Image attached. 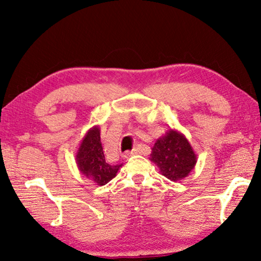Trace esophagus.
Segmentation results:
<instances>
[{"label": "esophagus", "mask_w": 261, "mask_h": 261, "mask_svg": "<svg viewBox=\"0 0 261 261\" xmlns=\"http://www.w3.org/2000/svg\"><path fill=\"white\" fill-rule=\"evenodd\" d=\"M137 153H138L137 149H132V151H127V152H124L123 154H122V156H123V158H129V156L134 155V154H137Z\"/></svg>", "instance_id": "1"}]
</instances>
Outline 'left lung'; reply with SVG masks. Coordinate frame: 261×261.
<instances>
[{"label":"left lung","mask_w":261,"mask_h":261,"mask_svg":"<svg viewBox=\"0 0 261 261\" xmlns=\"http://www.w3.org/2000/svg\"><path fill=\"white\" fill-rule=\"evenodd\" d=\"M149 159L159 167L163 176L172 181L188 177L197 163V156L188 139L173 129L155 141Z\"/></svg>","instance_id":"1"}]
</instances>
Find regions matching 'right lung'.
Here are the masks:
<instances>
[{"label": "right lung", "instance_id": "obj_1", "mask_svg": "<svg viewBox=\"0 0 261 261\" xmlns=\"http://www.w3.org/2000/svg\"><path fill=\"white\" fill-rule=\"evenodd\" d=\"M76 163L78 170L97 185H106L112 180L122 166V164L110 165L106 162L97 126L85 134L76 154Z\"/></svg>", "mask_w": 261, "mask_h": 261}]
</instances>
